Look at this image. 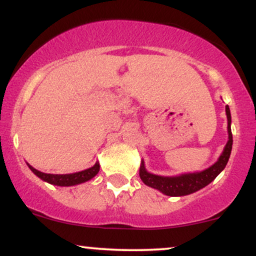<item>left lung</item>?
Instances as JSON below:
<instances>
[{
	"label": "left lung",
	"instance_id": "8db88e82",
	"mask_svg": "<svg viewBox=\"0 0 256 256\" xmlns=\"http://www.w3.org/2000/svg\"><path fill=\"white\" fill-rule=\"evenodd\" d=\"M226 115L228 121V141L226 144L224 152L213 166L201 172H184V174L175 175V176H161V175L152 174L144 167V161H141L140 178L144 184L148 187L160 190L162 194L168 196H184L193 194L195 192L204 188L206 186L215 180L220 172L224 170L228 160H230L232 146H233V135H232V116L228 106H226Z\"/></svg>",
	"mask_w": 256,
	"mask_h": 256
}]
</instances>
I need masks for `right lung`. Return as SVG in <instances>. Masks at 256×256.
I'll return each instance as SVG.
<instances>
[{"instance_id":"right-lung-1","label":"right lung","mask_w":256,"mask_h":256,"mask_svg":"<svg viewBox=\"0 0 256 256\" xmlns=\"http://www.w3.org/2000/svg\"><path fill=\"white\" fill-rule=\"evenodd\" d=\"M28 164L29 169L34 172L36 176L41 178V180L48 182V184H50L60 186V187H70V186L84 184V182L92 180V178L96 176V174L100 172L98 161L90 168L84 169V170L81 172H72V174H47V172H42L38 170V169H35L29 164Z\"/></svg>"}]
</instances>
